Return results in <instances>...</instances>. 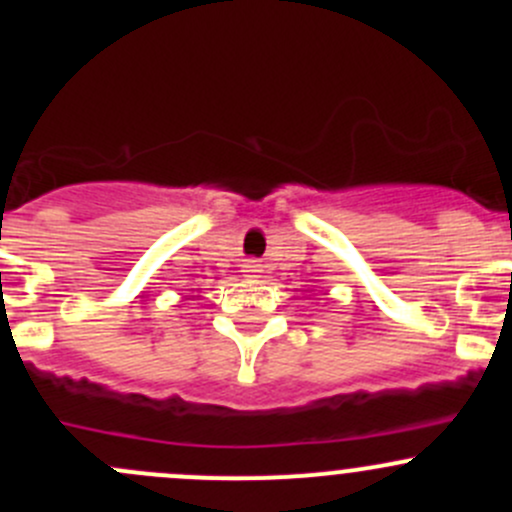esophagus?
I'll return each instance as SVG.
<instances>
[{"instance_id":"34e87169","label":"esophagus","mask_w":512,"mask_h":512,"mask_svg":"<svg viewBox=\"0 0 512 512\" xmlns=\"http://www.w3.org/2000/svg\"><path fill=\"white\" fill-rule=\"evenodd\" d=\"M242 272H245V277H257L262 270H260V265H257L255 260H247L245 265H242Z\"/></svg>"}]
</instances>
